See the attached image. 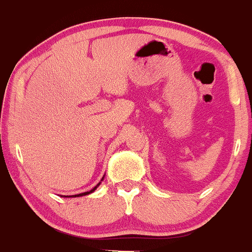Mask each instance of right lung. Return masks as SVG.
Returning <instances> with one entry per match:
<instances>
[{
  "mask_svg": "<svg viewBox=\"0 0 252 252\" xmlns=\"http://www.w3.org/2000/svg\"><path fill=\"white\" fill-rule=\"evenodd\" d=\"M97 187H98V185H97V186H96V187H94V189H92L91 190H89V192H85V193H80V194H77V195H73V196H83V195L90 194V193H92V192H94V189H97Z\"/></svg>",
  "mask_w": 252,
  "mask_h": 252,
  "instance_id": "add662e5",
  "label": "right lung"
}]
</instances>
